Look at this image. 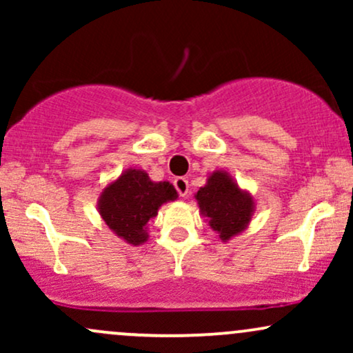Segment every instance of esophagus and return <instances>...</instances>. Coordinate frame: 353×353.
Listing matches in <instances>:
<instances>
[{"label":"esophagus","instance_id":"esophagus-1","mask_svg":"<svg viewBox=\"0 0 353 353\" xmlns=\"http://www.w3.org/2000/svg\"><path fill=\"white\" fill-rule=\"evenodd\" d=\"M174 185H176L177 192H179L181 197H185L189 192V182L188 179H184V177H177L176 181H174Z\"/></svg>","mask_w":353,"mask_h":353}]
</instances>
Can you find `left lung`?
I'll return each instance as SVG.
<instances>
[{
  "mask_svg": "<svg viewBox=\"0 0 353 353\" xmlns=\"http://www.w3.org/2000/svg\"><path fill=\"white\" fill-rule=\"evenodd\" d=\"M199 212L222 242L239 236L252 221L255 201L249 190L242 189L229 172H210L204 188L196 194Z\"/></svg>",
  "mask_w": 353,
  "mask_h": 353,
  "instance_id": "8db88e82",
  "label": "left lung"
}]
</instances>
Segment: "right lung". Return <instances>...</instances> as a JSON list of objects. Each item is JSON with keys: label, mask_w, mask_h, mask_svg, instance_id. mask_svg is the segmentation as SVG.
<instances>
[{"label": "right lung", "mask_w": 353, "mask_h": 353, "mask_svg": "<svg viewBox=\"0 0 353 353\" xmlns=\"http://www.w3.org/2000/svg\"><path fill=\"white\" fill-rule=\"evenodd\" d=\"M176 199L177 190L171 182H154L143 169L129 168L101 190L98 212L117 237L143 245L149 239L148 222L157 216L161 205Z\"/></svg>", "instance_id": "right-lung-1"}]
</instances>
